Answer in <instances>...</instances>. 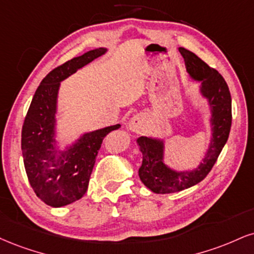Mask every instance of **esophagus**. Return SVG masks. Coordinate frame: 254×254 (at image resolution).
<instances>
[{
    "label": "esophagus",
    "mask_w": 254,
    "mask_h": 254,
    "mask_svg": "<svg viewBox=\"0 0 254 254\" xmlns=\"http://www.w3.org/2000/svg\"><path fill=\"white\" fill-rule=\"evenodd\" d=\"M127 129L136 133L142 132L145 129V118L142 115H137L132 117L127 123Z\"/></svg>",
    "instance_id": "esophagus-1"
}]
</instances>
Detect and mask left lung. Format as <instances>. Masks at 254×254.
Listing matches in <instances>:
<instances>
[{
  "instance_id": "left-lung-1",
  "label": "left lung",
  "mask_w": 254,
  "mask_h": 254,
  "mask_svg": "<svg viewBox=\"0 0 254 254\" xmlns=\"http://www.w3.org/2000/svg\"><path fill=\"white\" fill-rule=\"evenodd\" d=\"M179 51L186 61L189 78L198 82L197 92L208 104L209 144L197 167L179 170L166 163V139L151 136L138 137L136 142L143 156L138 176L143 185L156 194L176 193L202 181L218 160L231 131L232 99L225 79L193 52L183 47H180Z\"/></svg>"
}]
</instances>
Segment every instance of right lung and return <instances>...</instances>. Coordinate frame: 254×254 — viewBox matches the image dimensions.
<instances>
[{"mask_svg": "<svg viewBox=\"0 0 254 254\" xmlns=\"http://www.w3.org/2000/svg\"><path fill=\"white\" fill-rule=\"evenodd\" d=\"M108 48H94L48 73L35 91L22 127L21 149L33 190L51 207L67 206L84 196L104 137L121 124L86 131L60 149L57 140L58 97L61 81L104 56Z\"/></svg>", "mask_w": 254, "mask_h": 254, "instance_id": "add662e5", "label": "right lung"}]
</instances>
